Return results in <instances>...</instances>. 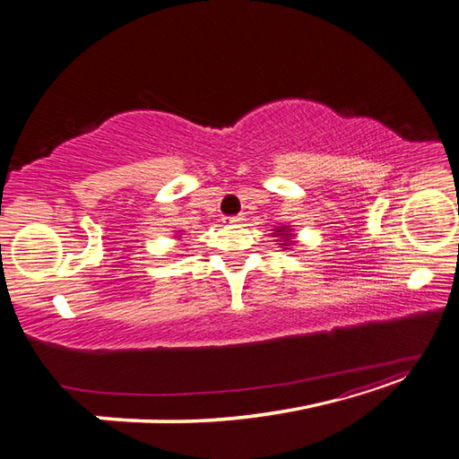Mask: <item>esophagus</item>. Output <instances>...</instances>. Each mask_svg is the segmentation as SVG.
I'll list each match as a JSON object with an SVG mask.
<instances>
[{
  "mask_svg": "<svg viewBox=\"0 0 459 459\" xmlns=\"http://www.w3.org/2000/svg\"><path fill=\"white\" fill-rule=\"evenodd\" d=\"M245 220L243 214H238V216H226L224 218V224H241V221Z\"/></svg>",
  "mask_w": 459,
  "mask_h": 459,
  "instance_id": "1",
  "label": "esophagus"
}]
</instances>
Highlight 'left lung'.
<instances>
[{
  "label": "left lung",
  "instance_id": "obj_1",
  "mask_svg": "<svg viewBox=\"0 0 459 459\" xmlns=\"http://www.w3.org/2000/svg\"><path fill=\"white\" fill-rule=\"evenodd\" d=\"M273 233V238H277L275 241H280V245L283 247V248H289L290 245H295L297 241H295V238L297 235L293 233V228L290 226H280V228H275V230H272Z\"/></svg>",
  "mask_w": 459,
  "mask_h": 459
}]
</instances>
